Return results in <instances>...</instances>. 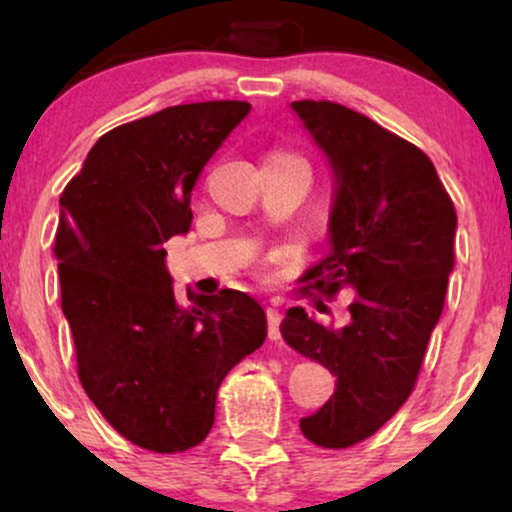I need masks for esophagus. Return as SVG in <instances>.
<instances>
[{
	"instance_id": "34e87169",
	"label": "esophagus",
	"mask_w": 512,
	"mask_h": 512,
	"mask_svg": "<svg viewBox=\"0 0 512 512\" xmlns=\"http://www.w3.org/2000/svg\"><path fill=\"white\" fill-rule=\"evenodd\" d=\"M279 324H282V314L275 307H268V335L270 340H279L282 338V333H279Z\"/></svg>"
}]
</instances>
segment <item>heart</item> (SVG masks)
I'll list each match as a JSON object with an SVG mask.
<instances>
[{
    "instance_id": "1",
    "label": "heart",
    "mask_w": 512,
    "mask_h": 512,
    "mask_svg": "<svg viewBox=\"0 0 512 512\" xmlns=\"http://www.w3.org/2000/svg\"><path fill=\"white\" fill-rule=\"evenodd\" d=\"M270 158H275V160H296V163H303V160H300L298 156H293V153H275V156H270Z\"/></svg>"
}]
</instances>
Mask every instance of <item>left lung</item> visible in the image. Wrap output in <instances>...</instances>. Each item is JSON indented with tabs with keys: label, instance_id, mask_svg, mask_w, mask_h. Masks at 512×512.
<instances>
[{
	"label": "left lung",
	"instance_id": "1",
	"mask_svg": "<svg viewBox=\"0 0 512 512\" xmlns=\"http://www.w3.org/2000/svg\"><path fill=\"white\" fill-rule=\"evenodd\" d=\"M333 172L331 251L307 270L321 293L354 291L345 326L291 307L282 335L338 377L300 431L319 447L356 445L408 401L454 268L457 212L424 151L333 102H291Z\"/></svg>",
	"mask_w": 512,
	"mask_h": 512
}]
</instances>
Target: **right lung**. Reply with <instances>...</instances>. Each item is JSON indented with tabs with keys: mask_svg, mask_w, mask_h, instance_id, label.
<instances>
[{
	"mask_svg": "<svg viewBox=\"0 0 512 512\" xmlns=\"http://www.w3.org/2000/svg\"><path fill=\"white\" fill-rule=\"evenodd\" d=\"M249 102L177 104L97 139L60 195L55 256L79 380L144 450L186 452L214 424L228 370L268 335L263 307L223 289L174 298L165 242L191 230L195 179Z\"/></svg>",
	"mask_w": 512,
	"mask_h": 512,
	"instance_id": "add662e5",
	"label": "right lung"
}]
</instances>
